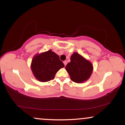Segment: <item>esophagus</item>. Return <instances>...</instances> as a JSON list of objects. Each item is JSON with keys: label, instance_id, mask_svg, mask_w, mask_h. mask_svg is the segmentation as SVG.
<instances>
[{"label": "esophagus", "instance_id": "esophagus-1", "mask_svg": "<svg viewBox=\"0 0 125 125\" xmlns=\"http://www.w3.org/2000/svg\"><path fill=\"white\" fill-rule=\"evenodd\" d=\"M63 63H64V66L66 65V64H67V61H64V62H63Z\"/></svg>", "mask_w": 125, "mask_h": 125}]
</instances>
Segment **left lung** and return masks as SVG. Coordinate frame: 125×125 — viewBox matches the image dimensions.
I'll list each match as a JSON object with an SVG mask.
<instances>
[{
	"label": "left lung",
	"mask_w": 125,
	"mask_h": 125,
	"mask_svg": "<svg viewBox=\"0 0 125 125\" xmlns=\"http://www.w3.org/2000/svg\"><path fill=\"white\" fill-rule=\"evenodd\" d=\"M65 68L71 79L77 83L87 81L94 70L92 63L77 52L72 54L71 62L67 64Z\"/></svg>",
	"instance_id": "obj_1"
}]
</instances>
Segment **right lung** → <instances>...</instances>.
Wrapping results in <instances>:
<instances>
[{"label": "right lung", "instance_id": "1", "mask_svg": "<svg viewBox=\"0 0 125 125\" xmlns=\"http://www.w3.org/2000/svg\"><path fill=\"white\" fill-rule=\"evenodd\" d=\"M64 66L59 56L52 50L35 54L31 66L34 76L42 82L53 79L57 72Z\"/></svg>", "mask_w": 125, "mask_h": 125}]
</instances>
